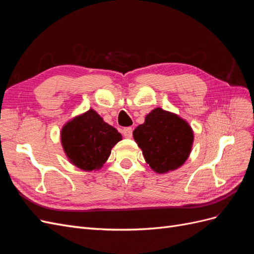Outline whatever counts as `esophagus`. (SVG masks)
<instances>
[{
  "label": "esophagus",
  "mask_w": 254,
  "mask_h": 254,
  "mask_svg": "<svg viewBox=\"0 0 254 254\" xmlns=\"http://www.w3.org/2000/svg\"><path fill=\"white\" fill-rule=\"evenodd\" d=\"M123 134H124L125 137L127 139H130V137H132V128L127 127L124 130H123Z\"/></svg>",
  "instance_id": "obj_1"
}]
</instances>
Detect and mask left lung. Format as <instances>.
I'll list each match as a JSON object with an SVG mask.
<instances>
[{
    "instance_id": "obj_1",
    "label": "left lung",
    "mask_w": 254,
    "mask_h": 254,
    "mask_svg": "<svg viewBox=\"0 0 254 254\" xmlns=\"http://www.w3.org/2000/svg\"><path fill=\"white\" fill-rule=\"evenodd\" d=\"M133 139L151 170L166 174L186 163L193 147L194 131L178 114L155 108L133 130Z\"/></svg>"
}]
</instances>
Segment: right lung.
Masks as SVG:
<instances>
[{"mask_svg":"<svg viewBox=\"0 0 254 254\" xmlns=\"http://www.w3.org/2000/svg\"><path fill=\"white\" fill-rule=\"evenodd\" d=\"M60 140L70 163L81 171L92 172L104 166L122 134L91 108L65 123Z\"/></svg>","mask_w":254,"mask_h":254,"instance_id":"add662e5","label":"right lung"}]
</instances>
